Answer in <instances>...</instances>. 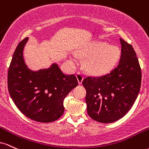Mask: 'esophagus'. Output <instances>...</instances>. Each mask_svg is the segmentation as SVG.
Wrapping results in <instances>:
<instances>
[{"mask_svg":"<svg viewBox=\"0 0 149 149\" xmlns=\"http://www.w3.org/2000/svg\"><path fill=\"white\" fill-rule=\"evenodd\" d=\"M76 76H77V80H78V82L79 84H81L82 83V81L84 79V74L82 72H77L76 74Z\"/></svg>","mask_w":149,"mask_h":149,"instance_id":"34e87169","label":"esophagus"}]
</instances>
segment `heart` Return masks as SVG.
<instances>
[{
    "label": "heart",
    "mask_w": 149,
    "mask_h": 149,
    "mask_svg": "<svg viewBox=\"0 0 149 149\" xmlns=\"http://www.w3.org/2000/svg\"><path fill=\"white\" fill-rule=\"evenodd\" d=\"M88 57L85 68L88 72L100 74L111 70L120 58V51L116 46H109L108 43L99 41L93 43L81 51Z\"/></svg>",
    "instance_id": "heart-1"
}]
</instances>
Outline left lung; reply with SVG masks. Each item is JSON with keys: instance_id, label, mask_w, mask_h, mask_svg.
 <instances>
[{"instance_id": "1", "label": "left lung", "mask_w": 149, "mask_h": 149, "mask_svg": "<svg viewBox=\"0 0 149 149\" xmlns=\"http://www.w3.org/2000/svg\"><path fill=\"white\" fill-rule=\"evenodd\" d=\"M119 63L108 74L86 77V103L90 118L101 123H111L125 116L137 98L141 70L132 46L120 39Z\"/></svg>"}]
</instances>
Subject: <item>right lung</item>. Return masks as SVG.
<instances>
[{"label":"right lung","instance_id":"obj_1","mask_svg":"<svg viewBox=\"0 0 149 149\" xmlns=\"http://www.w3.org/2000/svg\"><path fill=\"white\" fill-rule=\"evenodd\" d=\"M27 40L20 41L13 54L8 73V91L25 116L40 123H51L63 114L64 99L77 86V79L74 74H64L56 64L38 72L28 69L22 56Z\"/></svg>","mask_w":149,"mask_h":149}]
</instances>
